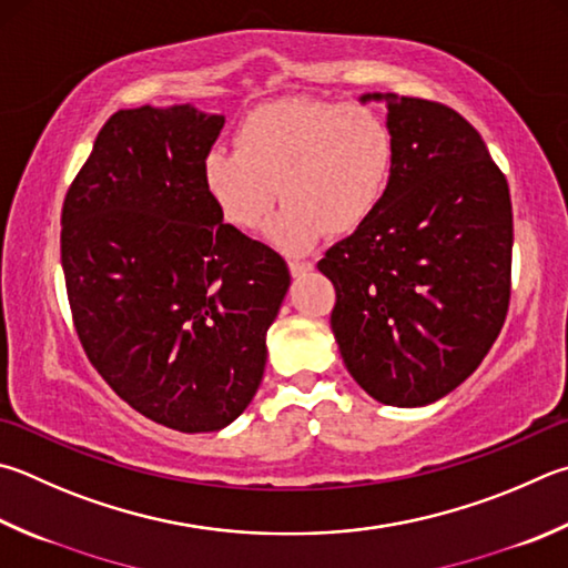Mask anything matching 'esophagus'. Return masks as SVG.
I'll return each mask as SVG.
<instances>
[{"label":"esophagus","instance_id":"obj_1","mask_svg":"<svg viewBox=\"0 0 568 568\" xmlns=\"http://www.w3.org/2000/svg\"><path fill=\"white\" fill-rule=\"evenodd\" d=\"M287 267H291V273L295 277H301V275L313 271V263H307V261H287Z\"/></svg>","mask_w":568,"mask_h":568}]
</instances>
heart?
Returning a JSON list of instances; mask_svg holds the SVG:
<instances>
[{
    "mask_svg": "<svg viewBox=\"0 0 568 568\" xmlns=\"http://www.w3.org/2000/svg\"><path fill=\"white\" fill-rule=\"evenodd\" d=\"M395 133L377 111L347 101L283 99L253 109L235 149L203 159V183L233 229L253 231L281 193L265 235L303 253L329 235H349L383 205L395 171Z\"/></svg>",
    "mask_w": 568,
    "mask_h": 568,
    "instance_id": "heart-1",
    "label": "heart"
}]
</instances>
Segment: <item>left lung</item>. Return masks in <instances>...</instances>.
Here are the masks:
<instances>
[{"mask_svg": "<svg viewBox=\"0 0 568 568\" xmlns=\"http://www.w3.org/2000/svg\"><path fill=\"white\" fill-rule=\"evenodd\" d=\"M387 101L395 171L383 205L317 263L355 383L383 405H429L499 337L511 297L509 183L477 129L439 101Z\"/></svg>", "mask_w": 568, "mask_h": 568, "instance_id": "left-lung-1", "label": "left lung"}]
</instances>
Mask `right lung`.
<instances>
[{
  "label": "right lung",
  "instance_id": "1",
  "mask_svg": "<svg viewBox=\"0 0 568 568\" xmlns=\"http://www.w3.org/2000/svg\"><path fill=\"white\" fill-rule=\"evenodd\" d=\"M223 116L121 109L61 209V267L89 363L143 417L215 432L251 405L291 273L223 223L203 159Z\"/></svg>",
  "mask_w": 568,
  "mask_h": 568
}]
</instances>
